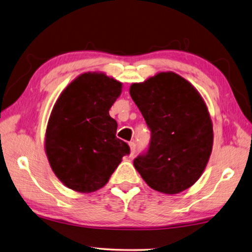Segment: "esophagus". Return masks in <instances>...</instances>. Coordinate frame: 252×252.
<instances>
[{
    "label": "esophagus",
    "instance_id": "1",
    "mask_svg": "<svg viewBox=\"0 0 252 252\" xmlns=\"http://www.w3.org/2000/svg\"><path fill=\"white\" fill-rule=\"evenodd\" d=\"M129 146H130V157H133L135 153V143L134 142H130Z\"/></svg>",
    "mask_w": 252,
    "mask_h": 252
}]
</instances>
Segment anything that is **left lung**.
<instances>
[{"label": "left lung", "instance_id": "left-lung-1", "mask_svg": "<svg viewBox=\"0 0 252 252\" xmlns=\"http://www.w3.org/2000/svg\"><path fill=\"white\" fill-rule=\"evenodd\" d=\"M130 94L151 130L149 150L134 159L135 170L161 193L189 189L213 150V122L202 95L173 71L132 84Z\"/></svg>", "mask_w": 252, "mask_h": 252}]
</instances>
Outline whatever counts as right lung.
I'll list each match as a JSON object with an SVG mask.
<instances>
[{
  "mask_svg": "<svg viewBox=\"0 0 252 252\" xmlns=\"http://www.w3.org/2000/svg\"><path fill=\"white\" fill-rule=\"evenodd\" d=\"M122 84L103 72H85L68 85L50 113L45 151L63 185L91 193L107 184L122 158L130 153L118 139L117 121L109 110Z\"/></svg>",
  "mask_w": 252,
  "mask_h": 252,
  "instance_id": "obj_1",
  "label": "right lung"
}]
</instances>
